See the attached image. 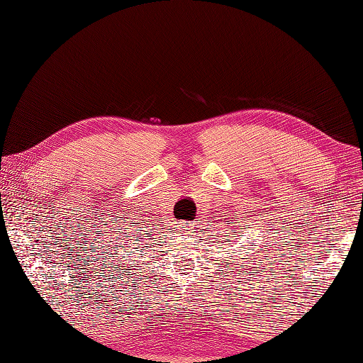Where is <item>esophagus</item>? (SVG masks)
Instances as JSON below:
<instances>
[{
  "label": "esophagus",
  "instance_id": "obj_1",
  "mask_svg": "<svg viewBox=\"0 0 363 363\" xmlns=\"http://www.w3.org/2000/svg\"><path fill=\"white\" fill-rule=\"evenodd\" d=\"M179 230H181V233H182V235H184V234H194V229H191V228H186V226H182Z\"/></svg>",
  "mask_w": 363,
  "mask_h": 363
}]
</instances>
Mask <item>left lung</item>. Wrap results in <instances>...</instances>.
<instances>
[{"instance_id":"obj_1","label":"left lung","mask_w":363,"mask_h":363,"mask_svg":"<svg viewBox=\"0 0 363 363\" xmlns=\"http://www.w3.org/2000/svg\"><path fill=\"white\" fill-rule=\"evenodd\" d=\"M240 215V217L243 218V223H246L245 221V215L243 213H238ZM225 225L228 226L226 228V230H229V233H226V234H229V235H225L226 237V242H233V238H240V234H243V229H246L245 226H242V221H238L237 220V217H234V215H228V221H225ZM233 230V233H230V230ZM242 248H245V246L242 245Z\"/></svg>"}]
</instances>
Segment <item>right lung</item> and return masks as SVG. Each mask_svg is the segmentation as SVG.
Here are the masks:
<instances>
[{
  "label": "right lung",
  "instance_id": "right-lung-1",
  "mask_svg": "<svg viewBox=\"0 0 363 363\" xmlns=\"http://www.w3.org/2000/svg\"><path fill=\"white\" fill-rule=\"evenodd\" d=\"M129 237V235H128ZM138 238V237H137ZM121 242H123V245L120 243H115V246H118V248L117 250H113V252H112V257H115V259H118L120 260V267L123 265V262H125V254H118V252H121V250H123V252H128L126 250H129L130 248V246L129 245H126V243H129V240H126V238H121ZM126 256H129V254H126ZM111 257V256H109ZM118 260H115V262H118ZM125 265H128V264H125Z\"/></svg>",
  "mask_w": 363,
  "mask_h": 363
}]
</instances>
